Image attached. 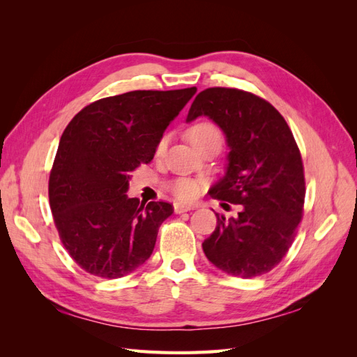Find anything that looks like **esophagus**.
<instances>
[{"label":"esophagus","mask_w":357,"mask_h":357,"mask_svg":"<svg viewBox=\"0 0 357 357\" xmlns=\"http://www.w3.org/2000/svg\"><path fill=\"white\" fill-rule=\"evenodd\" d=\"M192 207L190 205H186V204H180V202H176L174 204V211L177 214H181V213H186V211H190Z\"/></svg>","instance_id":"1"}]
</instances>
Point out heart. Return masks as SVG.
<instances>
[{
	"instance_id": "obj_1",
	"label": "heart",
	"mask_w": 357,
	"mask_h": 357,
	"mask_svg": "<svg viewBox=\"0 0 357 357\" xmlns=\"http://www.w3.org/2000/svg\"><path fill=\"white\" fill-rule=\"evenodd\" d=\"M188 138L193 147H199L211 142H222V132L220 129L211 122H199L189 129ZM167 143L168 137H160L156 144V155H160L164 152ZM171 192L183 201H192L193 198L198 197L199 186L198 183L192 178H178L171 185Z\"/></svg>"
}]
</instances>
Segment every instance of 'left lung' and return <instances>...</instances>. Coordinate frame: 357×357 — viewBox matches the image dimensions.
<instances>
[{
  "label": "left lung",
  "mask_w": 357,
  "mask_h": 357,
  "mask_svg": "<svg viewBox=\"0 0 357 357\" xmlns=\"http://www.w3.org/2000/svg\"><path fill=\"white\" fill-rule=\"evenodd\" d=\"M199 116L222 129L229 149L225 176L210 195L241 205L236 218L215 213L218 226L202 250L229 275L266 274L287 253L304 207V167L294 134L271 104L238 89L199 92L186 122Z\"/></svg>",
  "instance_id": "8db88e82"
}]
</instances>
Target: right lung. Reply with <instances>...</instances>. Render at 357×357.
<instances>
[{"label": "right lung", "instance_id": "right-lung-1", "mask_svg": "<svg viewBox=\"0 0 357 357\" xmlns=\"http://www.w3.org/2000/svg\"><path fill=\"white\" fill-rule=\"evenodd\" d=\"M197 88L134 91L84 107L63 131L49 180L50 210L75 264L102 278L135 271L152 255L168 202L129 198L131 172L156 144Z\"/></svg>", "mask_w": 357, "mask_h": 357}]
</instances>
